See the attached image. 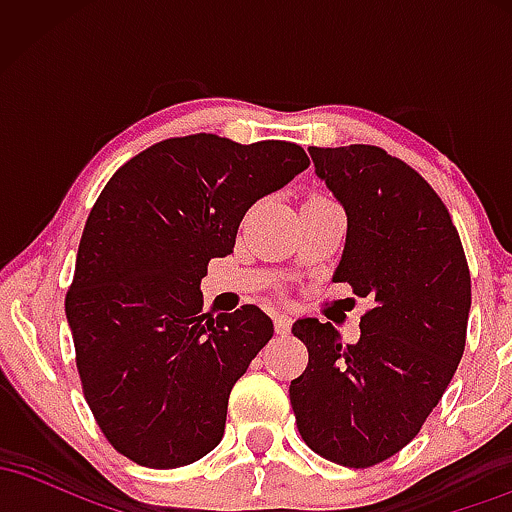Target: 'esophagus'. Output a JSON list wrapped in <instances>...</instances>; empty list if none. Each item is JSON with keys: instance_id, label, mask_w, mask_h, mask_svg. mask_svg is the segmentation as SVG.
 <instances>
[{"instance_id": "1", "label": "esophagus", "mask_w": 512, "mask_h": 512, "mask_svg": "<svg viewBox=\"0 0 512 512\" xmlns=\"http://www.w3.org/2000/svg\"><path fill=\"white\" fill-rule=\"evenodd\" d=\"M274 330H276V334H289L291 315L289 313H276L274 315Z\"/></svg>"}]
</instances>
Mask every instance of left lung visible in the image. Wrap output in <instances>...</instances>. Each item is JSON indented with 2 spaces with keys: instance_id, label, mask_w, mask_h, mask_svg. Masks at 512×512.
Returning a JSON list of instances; mask_svg holds the SVG:
<instances>
[{
  "instance_id": "1",
  "label": "left lung",
  "mask_w": 512,
  "mask_h": 512,
  "mask_svg": "<svg viewBox=\"0 0 512 512\" xmlns=\"http://www.w3.org/2000/svg\"><path fill=\"white\" fill-rule=\"evenodd\" d=\"M346 211L334 281L368 298L361 339L301 317L308 368L291 380L298 431L317 455L370 467L399 452L443 397L464 351L472 284L457 228L433 187L378 146H310Z\"/></svg>"
}]
</instances>
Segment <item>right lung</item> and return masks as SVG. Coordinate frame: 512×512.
I'll list each match as a JSON object with an SVG mask.
<instances>
[{"mask_svg":"<svg viewBox=\"0 0 512 512\" xmlns=\"http://www.w3.org/2000/svg\"><path fill=\"white\" fill-rule=\"evenodd\" d=\"M308 166L291 142L190 134L127 161L93 204L64 310L88 407L129 460L175 469L221 443L274 325L257 305L204 315L199 284L245 211Z\"/></svg>","mask_w":512,"mask_h":512,"instance_id":"obj_1","label":"right lung"}]
</instances>
